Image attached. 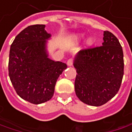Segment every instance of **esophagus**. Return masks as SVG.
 Returning a JSON list of instances; mask_svg holds the SVG:
<instances>
[{"label": "esophagus", "mask_w": 132, "mask_h": 132, "mask_svg": "<svg viewBox=\"0 0 132 132\" xmlns=\"http://www.w3.org/2000/svg\"><path fill=\"white\" fill-rule=\"evenodd\" d=\"M67 65L69 66H72L73 65V60L72 59H69L67 60Z\"/></svg>", "instance_id": "obj_1"}]
</instances>
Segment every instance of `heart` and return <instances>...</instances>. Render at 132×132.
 Here are the masks:
<instances>
[{
    "mask_svg": "<svg viewBox=\"0 0 132 132\" xmlns=\"http://www.w3.org/2000/svg\"><path fill=\"white\" fill-rule=\"evenodd\" d=\"M84 35H85L84 34H77L76 35H74V36L72 37V40H79V39H80V38H83V37H84ZM95 43V38L92 37H90L86 40V46H91L93 45V43Z\"/></svg>",
    "mask_w": 132,
    "mask_h": 132,
    "instance_id": "b5f03b06",
    "label": "heart"
}]
</instances>
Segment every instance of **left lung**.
<instances>
[{
  "label": "left lung",
  "mask_w": 132,
  "mask_h": 132,
  "mask_svg": "<svg viewBox=\"0 0 132 132\" xmlns=\"http://www.w3.org/2000/svg\"><path fill=\"white\" fill-rule=\"evenodd\" d=\"M102 45L80 50L74 58L75 93L89 106H102L113 98L123 80V52L118 39L105 31Z\"/></svg>",
  "instance_id": "obj_1"
}]
</instances>
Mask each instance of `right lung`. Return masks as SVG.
Listing matches in <instances>:
<instances>
[{"label":"right lung","mask_w":132,"mask_h":132,"mask_svg":"<svg viewBox=\"0 0 132 132\" xmlns=\"http://www.w3.org/2000/svg\"><path fill=\"white\" fill-rule=\"evenodd\" d=\"M45 25L26 27L16 36L9 52V76L17 94L33 104L49 100L66 63L49 57L47 43L51 34Z\"/></svg>","instance_id":"right-lung-1"}]
</instances>
